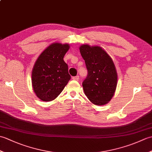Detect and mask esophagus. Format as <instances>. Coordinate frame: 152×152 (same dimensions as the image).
Returning <instances> with one entry per match:
<instances>
[{
    "label": "esophagus",
    "instance_id": "obj_1",
    "mask_svg": "<svg viewBox=\"0 0 152 152\" xmlns=\"http://www.w3.org/2000/svg\"><path fill=\"white\" fill-rule=\"evenodd\" d=\"M72 80H76V81H78V80H79V76H74L72 77Z\"/></svg>",
    "mask_w": 152,
    "mask_h": 152
}]
</instances>
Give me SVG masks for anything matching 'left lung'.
<instances>
[{"label":"left lung","mask_w":152,"mask_h":152,"mask_svg":"<svg viewBox=\"0 0 152 152\" xmlns=\"http://www.w3.org/2000/svg\"><path fill=\"white\" fill-rule=\"evenodd\" d=\"M88 74L82 83L86 95L93 104L104 105L114 96L118 83V74L111 57L101 46H80Z\"/></svg>","instance_id":"obj_1"}]
</instances>
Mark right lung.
Listing matches in <instances>:
<instances>
[{
    "mask_svg": "<svg viewBox=\"0 0 152 152\" xmlns=\"http://www.w3.org/2000/svg\"><path fill=\"white\" fill-rule=\"evenodd\" d=\"M69 48V44L54 42L37 58L32 70V86L42 101L56 99L70 80L68 65L63 60Z\"/></svg>",
    "mask_w": 152,
    "mask_h": 152,
    "instance_id": "obj_1",
    "label": "right lung"
}]
</instances>
